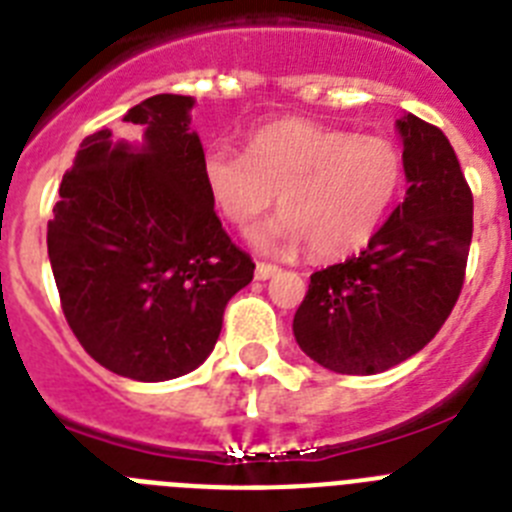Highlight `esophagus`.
<instances>
[{
	"label": "esophagus",
	"instance_id": "obj_1",
	"mask_svg": "<svg viewBox=\"0 0 512 512\" xmlns=\"http://www.w3.org/2000/svg\"><path fill=\"white\" fill-rule=\"evenodd\" d=\"M279 272L277 264H266V261H256V279H269Z\"/></svg>",
	"mask_w": 512,
	"mask_h": 512
}]
</instances>
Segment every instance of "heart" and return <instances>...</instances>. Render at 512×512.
<instances>
[{
  "instance_id": "obj_1",
  "label": "heart",
  "mask_w": 512,
  "mask_h": 512,
  "mask_svg": "<svg viewBox=\"0 0 512 512\" xmlns=\"http://www.w3.org/2000/svg\"><path fill=\"white\" fill-rule=\"evenodd\" d=\"M202 181L230 225L248 227L274 202L259 246L308 243L318 259H342L368 246L406 181L404 152L393 139L352 134L308 119H279L248 137L246 155L214 142L202 155Z\"/></svg>"
}]
</instances>
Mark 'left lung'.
<instances>
[{
	"instance_id": "8db88e82",
	"label": "left lung",
	"mask_w": 512,
	"mask_h": 512,
	"mask_svg": "<svg viewBox=\"0 0 512 512\" xmlns=\"http://www.w3.org/2000/svg\"><path fill=\"white\" fill-rule=\"evenodd\" d=\"M404 202L360 256L310 274L292 331L323 368L373 375L417 355L451 316L466 277L474 196L438 126L406 113Z\"/></svg>"
}]
</instances>
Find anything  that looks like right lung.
Returning a JSON list of instances; mask_svg holds the SVG:
<instances>
[{"instance_id":"right-lung-1","label":"right lung","mask_w":512,"mask_h":512,"mask_svg":"<svg viewBox=\"0 0 512 512\" xmlns=\"http://www.w3.org/2000/svg\"><path fill=\"white\" fill-rule=\"evenodd\" d=\"M189 95H152L124 121L144 147L100 129L64 173L48 259L61 310L85 352L134 381L196 370L222 331L227 300L256 264L222 230L202 181Z\"/></svg>"}]
</instances>
